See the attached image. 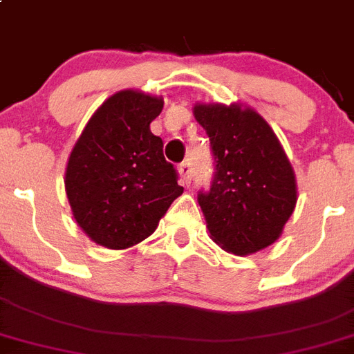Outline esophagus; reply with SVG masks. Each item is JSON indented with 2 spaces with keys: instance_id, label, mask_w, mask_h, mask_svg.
Here are the masks:
<instances>
[{
  "instance_id": "esophagus-1",
  "label": "esophagus",
  "mask_w": 354,
  "mask_h": 354,
  "mask_svg": "<svg viewBox=\"0 0 354 354\" xmlns=\"http://www.w3.org/2000/svg\"><path fill=\"white\" fill-rule=\"evenodd\" d=\"M178 172H180V178H182V182L185 183V185H189V183H191V178H192L191 163H189V162L180 163V165H178Z\"/></svg>"
}]
</instances>
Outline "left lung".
<instances>
[{"mask_svg": "<svg viewBox=\"0 0 354 354\" xmlns=\"http://www.w3.org/2000/svg\"><path fill=\"white\" fill-rule=\"evenodd\" d=\"M210 138L216 176L198 196L210 239L223 250L252 255L281 237L295 210L292 163L268 122L243 104L196 102Z\"/></svg>", "mask_w": 354, "mask_h": 354, "instance_id": "obj_1", "label": "left lung"}]
</instances>
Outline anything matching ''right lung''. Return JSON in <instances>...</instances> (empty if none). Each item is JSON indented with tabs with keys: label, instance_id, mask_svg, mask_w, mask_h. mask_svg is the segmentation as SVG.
Instances as JSON below:
<instances>
[{
	"label": "right lung",
	"instance_id": "add662e5",
	"mask_svg": "<svg viewBox=\"0 0 354 354\" xmlns=\"http://www.w3.org/2000/svg\"><path fill=\"white\" fill-rule=\"evenodd\" d=\"M163 99L140 90L111 95L77 138L64 172L71 214L82 232L109 250H124L156 230L183 192L151 133Z\"/></svg>",
	"mask_w": 354,
	"mask_h": 354
}]
</instances>
